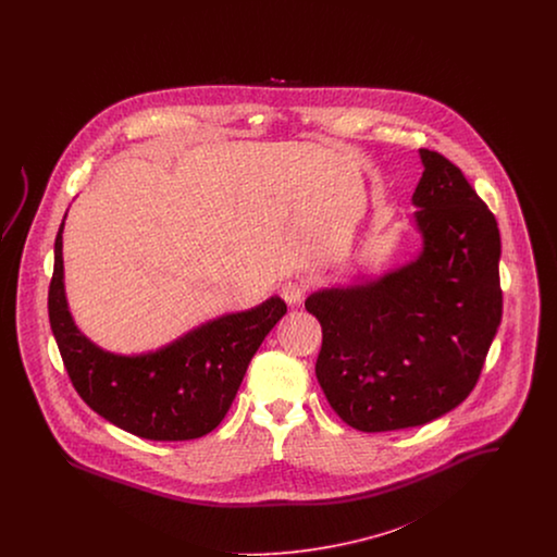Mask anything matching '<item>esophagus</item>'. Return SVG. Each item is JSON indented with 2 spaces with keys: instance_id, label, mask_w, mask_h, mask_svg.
Listing matches in <instances>:
<instances>
[{
  "instance_id": "34e87169",
  "label": "esophagus",
  "mask_w": 557,
  "mask_h": 557,
  "mask_svg": "<svg viewBox=\"0 0 557 557\" xmlns=\"http://www.w3.org/2000/svg\"><path fill=\"white\" fill-rule=\"evenodd\" d=\"M280 294H282V298L288 305H298L305 298V294H307V282H302V280H288V282L282 284Z\"/></svg>"
}]
</instances>
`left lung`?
<instances>
[{
    "instance_id": "8db88e82",
    "label": "left lung",
    "mask_w": 557,
    "mask_h": 557,
    "mask_svg": "<svg viewBox=\"0 0 557 557\" xmlns=\"http://www.w3.org/2000/svg\"><path fill=\"white\" fill-rule=\"evenodd\" d=\"M420 154V259L305 302L321 323L319 386L341 420L361 432L424 425L463 403L504 313L495 214L459 166L428 148Z\"/></svg>"
}]
</instances>
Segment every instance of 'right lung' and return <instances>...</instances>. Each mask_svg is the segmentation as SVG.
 Masks as SVG:
<instances>
[{
	"label": "right lung",
	"mask_w": 557,
	"mask_h": 557,
	"mask_svg": "<svg viewBox=\"0 0 557 557\" xmlns=\"http://www.w3.org/2000/svg\"><path fill=\"white\" fill-rule=\"evenodd\" d=\"M62 225L53 244L48 313L79 397L110 424L139 438L191 441L212 432L230 411L250 359L286 315V302L273 296L257 309L214 319L150 355H110L91 345L69 313Z\"/></svg>",
	"instance_id": "right-lung-1"
}]
</instances>
